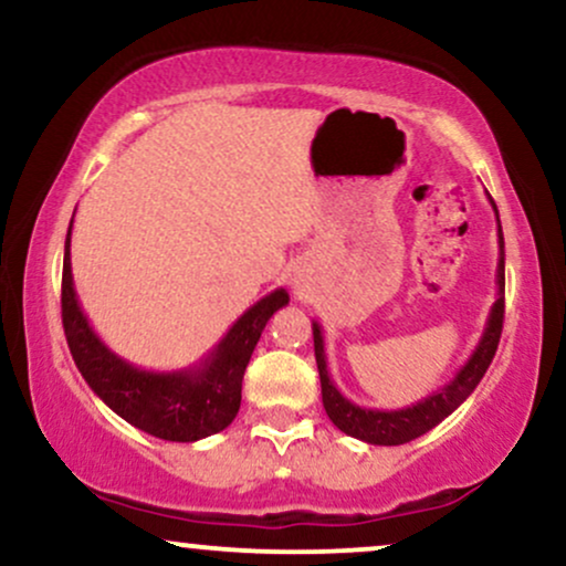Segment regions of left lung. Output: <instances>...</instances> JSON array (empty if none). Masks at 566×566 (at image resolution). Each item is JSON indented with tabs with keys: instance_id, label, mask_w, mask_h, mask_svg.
<instances>
[{
	"instance_id": "obj_1",
	"label": "left lung",
	"mask_w": 566,
	"mask_h": 566,
	"mask_svg": "<svg viewBox=\"0 0 566 566\" xmlns=\"http://www.w3.org/2000/svg\"><path fill=\"white\" fill-rule=\"evenodd\" d=\"M493 213L499 221V209L489 196ZM502 324H504V234H502V221H499V266H496V303L491 305L489 321H485L483 336L473 349V355L468 357V363L457 370L452 381L441 386L439 391L428 395L420 402L402 410H368L360 407L342 395L336 389L326 370V353H324V334L321 326L313 321V347H316V366L321 376V397H324L326 415L332 418V423L339 428L342 433L353 436L366 443H378V447H399L418 436H423L441 423L443 418H449L464 399L475 391V386L481 384V378L489 370L493 355H496L499 339H502Z\"/></svg>"
}]
</instances>
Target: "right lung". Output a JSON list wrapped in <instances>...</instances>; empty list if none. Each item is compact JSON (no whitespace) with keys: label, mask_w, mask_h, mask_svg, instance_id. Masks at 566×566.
Instances as JSON below:
<instances>
[{"label":"right lung","mask_w":566,"mask_h":566,"mask_svg":"<svg viewBox=\"0 0 566 566\" xmlns=\"http://www.w3.org/2000/svg\"><path fill=\"white\" fill-rule=\"evenodd\" d=\"M70 234H73V221L64 240L62 326L75 366L93 395L130 426L164 441L192 443L224 431L240 410L242 376L250 355L259 345L269 318L290 303L287 290L279 287L248 307L224 334V339L196 366L169 370V374L143 370L125 357L114 355L85 318L73 284Z\"/></svg>","instance_id":"obj_1"}]
</instances>
